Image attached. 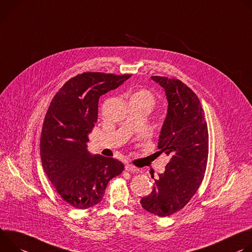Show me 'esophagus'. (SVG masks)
Returning <instances> with one entry per match:
<instances>
[{"label": "esophagus", "mask_w": 252, "mask_h": 252, "mask_svg": "<svg viewBox=\"0 0 252 252\" xmlns=\"http://www.w3.org/2000/svg\"><path fill=\"white\" fill-rule=\"evenodd\" d=\"M125 170L131 171V172H135V171H138V168H137L136 166H134L132 164H126L125 165Z\"/></svg>", "instance_id": "esophagus-1"}]
</instances>
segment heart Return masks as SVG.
<instances>
[{
	"mask_svg": "<svg viewBox=\"0 0 252 252\" xmlns=\"http://www.w3.org/2000/svg\"><path fill=\"white\" fill-rule=\"evenodd\" d=\"M131 99H135V100L146 102V103L150 104L151 106L153 105V103H154V101H155L154 95H153L150 91L145 90V89H141V90L136 91V92L132 95Z\"/></svg>",
	"mask_w": 252,
	"mask_h": 252,
	"instance_id": "1",
	"label": "heart"
}]
</instances>
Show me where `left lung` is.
Wrapping results in <instances>:
<instances>
[{
    "mask_svg": "<svg viewBox=\"0 0 252 252\" xmlns=\"http://www.w3.org/2000/svg\"><path fill=\"white\" fill-rule=\"evenodd\" d=\"M168 101L167 115L159 135V153L170 161L155 179V186L141 198L148 212L165 217L182 209L199 188L208 160V128L201 103L178 79L152 76ZM153 178L154 176L151 175Z\"/></svg>",
    "mask_w": 252,
    "mask_h": 252,
    "instance_id": "1",
    "label": "left lung"
}]
</instances>
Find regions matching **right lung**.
<instances>
[{
	"mask_svg": "<svg viewBox=\"0 0 252 252\" xmlns=\"http://www.w3.org/2000/svg\"><path fill=\"white\" fill-rule=\"evenodd\" d=\"M130 77L98 72L77 75L49 106L40 139L42 166L56 191L75 208L98 204L108 182L124 170L117 159L90 154L87 142L98 119L100 96Z\"/></svg>",
	"mask_w": 252,
	"mask_h": 252,
	"instance_id": "add662e5",
	"label": "right lung"
}]
</instances>
